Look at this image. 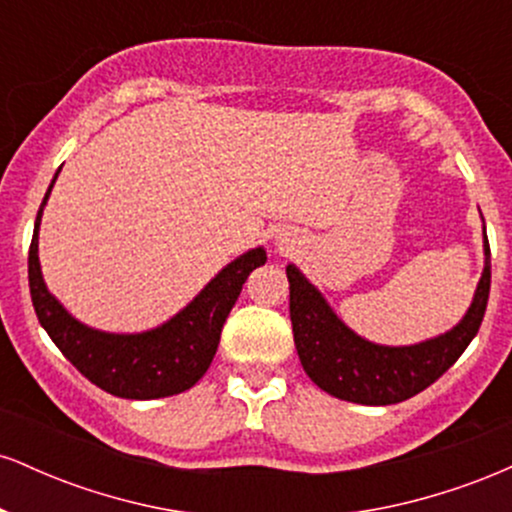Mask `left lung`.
<instances>
[{"mask_svg": "<svg viewBox=\"0 0 512 512\" xmlns=\"http://www.w3.org/2000/svg\"><path fill=\"white\" fill-rule=\"evenodd\" d=\"M484 255V274L460 325L414 346H380L358 337L332 313L322 293L289 264L286 276L293 342L308 378L332 397L373 407L419 395L436 383L477 337L491 291L489 238H484Z\"/></svg>", "mask_w": 512, "mask_h": 512, "instance_id": "obj_1", "label": "left lung"}]
</instances>
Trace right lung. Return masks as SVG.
I'll return each instance as SVG.
<instances>
[{"mask_svg":"<svg viewBox=\"0 0 512 512\" xmlns=\"http://www.w3.org/2000/svg\"><path fill=\"white\" fill-rule=\"evenodd\" d=\"M50 190L45 192L35 216L31 250H28V286L40 325L50 334L57 349L67 356V361L110 395L158 399L190 390L214 361L223 322L236 305L252 269L267 262V252L255 248L240 255L204 286L195 301L156 330L142 334L98 332L74 320L43 281L38 260V231Z\"/></svg>","mask_w":512,"mask_h":512,"instance_id":"add662e5","label":"right lung"}]
</instances>
